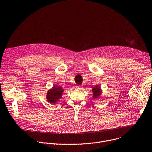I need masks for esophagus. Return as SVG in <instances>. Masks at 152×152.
<instances>
[{"mask_svg":"<svg viewBox=\"0 0 152 152\" xmlns=\"http://www.w3.org/2000/svg\"><path fill=\"white\" fill-rule=\"evenodd\" d=\"M81 88H82L81 86H76V89H81Z\"/></svg>","mask_w":152,"mask_h":152,"instance_id":"obj_1","label":"esophagus"}]
</instances>
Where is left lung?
<instances>
[{"mask_svg": "<svg viewBox=\"0 0 152 152\" xmlns=\"http://www.w3.org/2000/svg\"><path fill=\"white\" fill-rule=\"evenodd\" d=\"M92 98L94 99H97L99 98L102 94V91L100 86L96 85V86L92 87Z\"/></svg>", "mask_w": 152, "mask_h": 152, "instance_id": "1", "label": "left lung"}]
</instances>
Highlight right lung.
I'll return each mask as SVG.
<instances>
[{
  "mask_svg": "<svg viewBox=\"0 0 152 152\" xmlns=\"http://www.w3.org/2000/svg\"><path fill=\"white\" fill-rule=\"evenodd\" d=\"M64 91V89L60 86H53V87L51 89H49L48 92H47V100L51 104L56 103V102H59L62 98Z\"/></svg>",
  "mask_w": 152,
  "mask_h": 152,
  "instance_id": "1",
  "label": "right lung"
}]
</instances>
